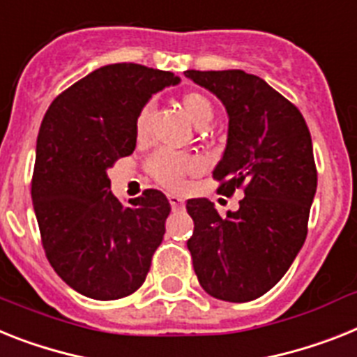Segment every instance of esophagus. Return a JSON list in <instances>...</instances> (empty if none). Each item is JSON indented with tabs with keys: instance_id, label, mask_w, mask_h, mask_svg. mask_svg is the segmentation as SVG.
<instances>
[{
	"instance_id": "34e87169",
	"label": "esophagus",
	"mask_w": 357,
	"mask_h": 357,
	"mask_svg": "<svg viewBox=\"0 0 357 357\" xmlns=\"http://www.w3.org/2000/svg\"><path fill=\"white\" fill-rule=\"evenodd\" d=\"M169 202H170V206H172L174 212L183 211L185 208V199H181L179 196H169Z\"/></svg>"
}]
</instances>
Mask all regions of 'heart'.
<instances>
[{
  "label": "heart",
  "mask_w": 357,
  "mask_h": 357,
  "mask_svg": "<svg viewBox=\"0 0 357 357\" xmlns=\"http://www.w3.org/2000/svg\"><path fill=\"white\" fill-rule=\"evenodd\" d=\"M179 105L187 118L196 125L197 128H205L214 118V107L205 94L199 92H187L181 96ZM151 105H145L136 118V137L143 139L149 130V119H151ZM199 170V161L188 154H174V152H158L149 161V172L155 178L158 183L170 190L183 188L185 178Z\"/></svg>",
  "instance_id": "1"
}]
</instances>
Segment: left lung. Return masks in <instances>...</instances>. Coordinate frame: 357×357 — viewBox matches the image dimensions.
Masks as SVG:
<instances>
[{
  "mask_svg": "<svg viewBox=\"0 0 357 357\" xmlns=\"http://www.w3.org/2000/svg\"><path fill=\"white\" fill-rule=\"evenodd\" d=\"M185 76L218 96L229 114L227 146L212 172L218 190L245 194L238 211L225 215L205 197L187 202L194 272L212 298L252 301L285 275L307 238L317 187L310 132L298 107L254 74Z\"/></svg>",
  "mask_w": 357,
  "mask_h": 357,
  "instance_id": "left-lung-1",
  "label": "left lung"
}]
</instances>
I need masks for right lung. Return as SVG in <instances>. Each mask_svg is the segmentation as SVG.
Segmentation results:
<instances>
[{
  "label": "right lung",
  "mask_w": 357,
  "mask_h": 357,
  "mask_svg": "<svg viewBox=\"0 0 357 357\" xmlns=\"http://www.w3.org/2000/svg\"><path fill=\"white\" fill-rule=\"evenodd\" d=\"M172 72L114 63L76 82L41 121L32 174V205L47 259L68 287L110 301L143 285L165 234L170 203L146 188L123 205L107 170L136 149L139 110Z\"/></svg>",
  "instance_id": "obj_1"
}]
</instances>
